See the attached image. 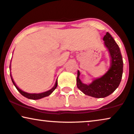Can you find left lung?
<instances>
[{
  "mask_svg": "<svg viewBox=\"0 0 134 134\" xmlns=\"http://www.w3.org/2000/svg\"><path fill=\"white\" fill-rule=\"evenodd\" d=\"M103 40L111 57L109 70L102 77L94 80L90 85L82 83L79 79L80 72H77L78 88L84 94L97 98L106 97L114 92L121 83L123 72L122 57L118 45L108 32L104 35Z\"/></svg>",
  "mask_w": 134,
  "mask_h": 134,
  "instance_id": "obj_1",
  "label": "left lung"
}]
</instances>
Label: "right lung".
<instances>
[{
    "label": "right lung",
    "mask_w": 134,
    "mask_h": 134,
    "mask_svg": "<svg viewBox=\"0 0 134 134\" xmlns=\"http://www.w3.org/2000/svg\"><path fill=\"white\" fill-rule=\"evenodd\" d=\"M10 77H11L12 81L13 83L15 85V87H16V89H17V90L19 91L20 93H21L23 96H25V97L28 98V99H41V98H43L44 97H46V96L50 95V94L52 93V91H53L55 88H56V87L57 86V82H56V83H55V84L54 85V87L52 88V89H51L50 90L47 91H46V92H44V93H38H38H37V94L36 93H33V94H32V93H26V92H25V91L21 90H20L19 88H18L17 86L15 85L14 81L13 80L12 78L11 75H10Z\"/></svg>",
    "instance_id": "add662e5"
}]
</instances>
